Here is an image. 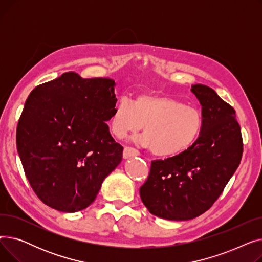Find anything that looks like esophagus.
Wrapping results in <instances>:
<instances>
[{"label":"esophagus","instance_id":"1","mask_svg":"<svg viewBox=\"0 0 262 262\" xmlns=\"http://www.w3.org/2000/svg\"><path fill=\"white\" fill-rule=\"evenodd\" d=\"M138 155H139V152L137 149H135L133 147H129V146L124 147V150H123V158L124 159H127V158H130V157H136Z\"/></svg>","mask_w":262,"mask_h":262}]
</instances>
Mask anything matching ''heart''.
<instances>
[{
  "instance_id": "b5f03b06",
  "label": "heart",
  "mask_w": 262,
  "mask_h": 262,
  "mask_svg": "<svg viewBox=\"0 0 262 262\" xmlns=\"http://www.w3.org/2000/svg\"><path fill=\"white\" fill-rule=\"evenodd\" d=\"M108 125L118 139L138 132L143 125L144 134L139 137V142L152 148L156 156L174 157L198 141L204 118L196 107L185 105L172 96L140 93L133 102L120 99L112 110Z\"/></svg>"
}]
</instances>
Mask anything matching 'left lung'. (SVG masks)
<instances>
[{
    "label": "left lung",
    "instance_id": "left-lung-1",
    "mask_svg": "<svg viewBox=\"0 0 262 262\" xmlns=\"http://www.w3.org/2000/svg\"><path fill=\"white\" fill-rule=\"evenodd\" d=\"M191 91L202 106L204 126L198 141L181 155L154 160L140 196L148 211L186 221L207 211L239 167L243 143L236 112L205 85Z\"/></svg>",
    "mask_w": 262,
    "mask_h": 262
}]
</instances>
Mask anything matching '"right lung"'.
<instances>
[{
  "mask_svg": "<svg viewBox=\"0 0 262 262\" xmlns=\"http://www.w3.org/2000/svg\"><path fill=\"white\" fill-rule=\"evenodd\" d=\"M110 78L75 72L37 86L17 127V149L31 187L50 207L76 212L94 202L123 147L106 121L117 103Z\"/></svg>",
  "mask_w": 262,
  "mask_h": 262,
  "instance_id": "right-lung-1",
  "label": "right lung"
}]
</instances>
